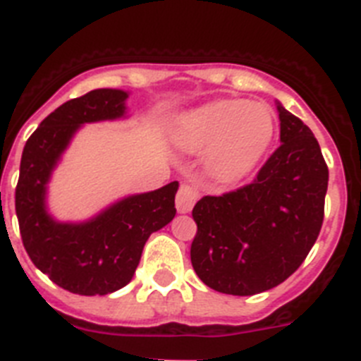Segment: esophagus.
<instances>
[{
    "label": "esophagus",
    "instance_id": "34e87169",
    "mask_svg": "<svg viewBox=\"0 0 361 361\" xmlns=\"http://www.w3.org/2000/svg\"><path fill=\"white\" fill-rule=\"evenodd\" d=\"M199 190L191 184H183L178 188L177 197H175V206H177L178 213H190L191 208L195 206L197 199H199Z\"/></svg>",
    "mask_w": 361,
    "mask_h": 361
}]
</instances>
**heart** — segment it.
<instances>
[{
    "mask_svg": "<svg viewBox=\"0 0 361 361\" xmlns=\"http://www.w3.org/2000/svg\"><path fill=\"white\" fill-rule=\"evenodd\" d=\"M173 137L186 152L208 149L212 175L233 183L262 161L275 137V116L266 104L222 99L180 117Z\"/></svg>",
    "mask_w": 361,
    "mask_h": 361,
    "instance_id": "1",
    "label": "heart"
}]
</instances>
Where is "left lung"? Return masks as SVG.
Here are the masks:
<instances>
[{"instance_id": "left-lung-1", "label": "left lung", "mask_w": 361, "mask_h": 361, "mask_svg": "<svg viewBox=\"0 0 361 361\" xmlns=\"http://www.w3.org/2000/svg\"><path fill=\"white\" fill-rule=\"evenodd\" d=\"M280 141L251 184L195 204L191 266L208 288L251 296L276 288L320 235L329 170L318 141L279 103Z\"/></svg>"}]
</instances>
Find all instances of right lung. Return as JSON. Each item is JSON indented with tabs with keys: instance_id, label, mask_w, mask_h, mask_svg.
Here are the masks:
<instances>
[{
	"instance_id": "right-lung-1",
	"label": "right lung",
	"mask_w": 361,
	"mask_h": 361,
	"mask_svg": "<svg viewBox=\"0 0 361 361\" xmlns=\"http://www.w3.org/2000/svg\"><path fill=\"white\" fill-rule=\"evenodd\" d=\"M123 90L99 88L70 99L28 137L16 186V215L34 266L75 295H108L132 280L153 231L173 220L178 183L132 195L81 224L56 222L47 213V184L79 126L124 116Z\"/></svg>"
}]
</instances>
